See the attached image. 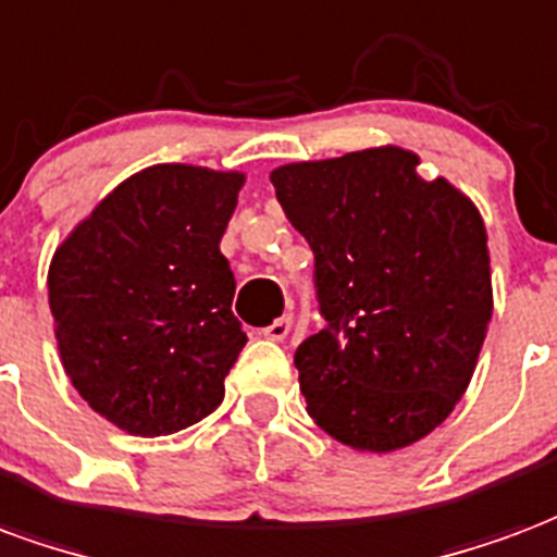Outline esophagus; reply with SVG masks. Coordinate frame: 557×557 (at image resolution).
<instances>
[{
    "instance_id": "34e87169",
    "label": "esophagus",
    "mask_w": 557,
    "mask_h": 557,
    "mask_svg": "<svg viewBox=\"0 0 557 557\" xmlns=\"http://www.w3.org/2000/svg\"><path fill=\"white\" fill-rule=\"evenodd\" d=\"M292 321H295V319H292V312H286V315H280V319L271 321L268 327H262V336H265V339H271V342H283V339H286V336H289Z\"/></svg>"
}]
</instances>
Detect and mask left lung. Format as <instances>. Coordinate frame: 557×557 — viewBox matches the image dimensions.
I'll use <instances>...</instances> for the list:
<instances>
[{
  "label": "left lung",
  "mask_w": 557,
  "mask_h": 557,
  "mask_svg": "<svg viewBox=\"0 0 557 557\" xmlns=\"http://www.w3.org/2000/svg\"><path fill=\"white\" fill-rule=\"evenodd\" d=\"M416 164V152L374 147L271 171L315 257L324 327L295 351L307 410L333 440L377 455L446 422L493 315L475 203Z\"/></svg>",
  "instance_id": "8db88e82"
}]
</instances>
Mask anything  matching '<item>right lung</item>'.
Instances as JSON below:
<instances>
[{
  "label": "right lung",
  "mask_w": 557,
  "mask_h": 557,
  "mask_svg": "<svg viewBox=\"0 0 557 557\" xmlns=\"http://www.w3.org/2000/svg\"><path fill=\"white\" fill-rule=\"evenodd\" d=\"M245 174L152 164L82 221L49 265L64 372L135 436L195 425L245 348L221 236Z\"/></svg>",
  "instance_id": "1"
}]
</instances>
